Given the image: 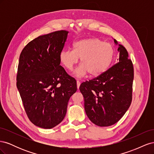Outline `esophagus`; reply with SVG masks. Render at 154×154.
I'll list each match as a JSON object with an SVG mask.
<instances>
[{
  "label": "esophagus",
  "instance_id": "1",
  "mask_svg": "<svg viewBox=\"0 0 154 154\" xmlns=\"http://www.w3.org/2000/svg\"><path fill=\"white\" fill-rule=\"evenodd\" d=\"M80 84H81L80 82V81H78V80H77V81H76V85H77V88H78V89H79V87H80Z\"/></svg>",
  "mask_w": 154,
  "mask_h": 154
}]
</instances>
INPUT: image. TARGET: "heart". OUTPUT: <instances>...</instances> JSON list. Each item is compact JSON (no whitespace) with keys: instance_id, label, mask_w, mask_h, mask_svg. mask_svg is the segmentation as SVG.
Listing matches in <instances>:
<instances>
[{"instance_id":"obj_1","label":"heart","mask_w":154,"mask_h":154,"mask_svg":"<svg viewBox=\"0 0 154 154\" xmlns=\"http://www.w3.org/2000/svg\"><path fill=\"white\" fill-rule=\"evenodd\" d=\"M114 55V49L110 44L91 37L75 42L72 50L62 51L59 60L65 69L71 71L80 58L82 65L76 71V76L82 77L88 72L91 77H97L109 68Z\"/></svg>"}]
</instances>
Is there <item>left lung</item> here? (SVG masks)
I'll list each match as a JSON object with an SVG mask.
<instances>
[{
	"label": "left lung",
	"instance_id": "left-lung-1",
	"mask_svg": "<svg viewBox=\"0 0 154 154\" xmlns=\"http://www.w3.org/2000/svg\"><path fill=\"white\" fill-rule=\"evenodd\" d=\"M119 62L91 80L82 83L87 116L99 127H109L122 118L131 104L134 67L127 49L119 44Z\"/></svg>",
	"mask_w": 154,
	"mask_h": 154
}]
</instances>
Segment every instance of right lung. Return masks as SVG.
I'll use <instances>...</instances> for the list:
<instances>
[{"mask_svg":"<svg viewBox=\"0 0 154 154\" xmlns=\"http://www.w3.org/2000/svg\"><path fill=\"white\" fill-rule=\"evenodd\" d=\"M68 32L61 30L39 36L20 55L17 87L27 117L42 128H52L62 122L70 97L77 91L76 80L60 66L59 54Z\"/></svg>","mask_w":154,"mask_h":154,"instance_id":"right-lung-1","label":"right lung"}]
</instances>
